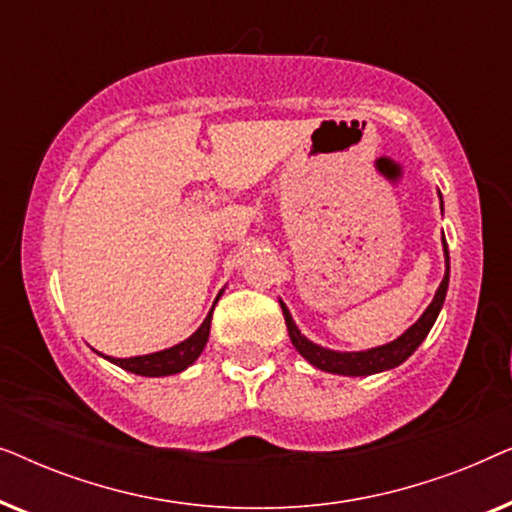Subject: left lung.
Here are the masks:
<instances>
[{"instance_id":"left-lung-1","label":"left lung","mask_w":512,"mask_h":512,"mask_svg":"<svg viewBox=\"0 0 512 512\" xmlns=\"http://www.w3.org/2000/svg\"><path fill=\"white\" fill-rule=\"evenodd\" d=\"M443 249H445V277L440 282L436 296H433L431 305L426 307V312L417 319V324H412L408 331H405L401 338H396L389 345L368 349V352H333V349L319 347L314 345L300 335L298 326L293 324L289 310L282 303V312L286 319V328H289V338L293 342V347L298 349L300 356H305L312 366H317L319 370H326V373H335V375H349V377H361V375H373V373H382V370L396 368L408 359V356L415 352V349L422 345V340L429 335L431 326L436 324V317L440 312V307L445 303V293H447V284H450V251H447V242L443 237Z\"/></svg>"}]
</instances>
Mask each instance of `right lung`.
Here are the masks:
<instances>
[{"instance_id": "1", "label": "right lung", "mask_w": 512, "mask_h": 512, "mask_svg": "<svg viewBox=\"0 0 512 512\" xmlns=\"http://www.w3.org/2000/svg\"><path fill=\"white\" fill-rule=\"evenodd\" d=\"M212 312L214 307L209 310L207 319L202 321L198 331H195L188 340L179 342V345L163 349V352H156V354L132 356V359H114V356H107V359L111 363H116V366H121L123 370H128V373L144 375V377H165V375L181 373V370L191 366V363L202 354V349H205L207 338H209V326H212Z\"/></svg>"}]
</instances>
